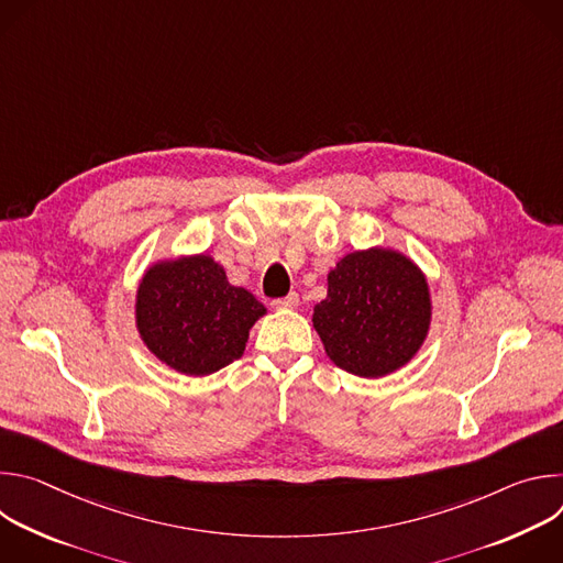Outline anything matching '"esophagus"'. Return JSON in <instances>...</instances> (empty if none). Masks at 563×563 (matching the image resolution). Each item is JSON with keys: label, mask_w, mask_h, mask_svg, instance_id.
<instances>
[{"label": "esophagus", "mask_w": 563, "mask_h": 563, "mask_svg": "<svg viewBox=\"0 0 563 563\" xmlns=\"http://www.w3.org/2000/svg\"><path fill=\"white\" fill-rule=\"evenodd\" d=\"M274 309H296L298 307V294H287L285 298H276L272 302Z\"/></svg>", "instance_id": "1"}]
</instances>
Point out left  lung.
Masks as SVG:
<instances>
[{"label":"left lung","instance_id":"1","mask_svg":"<svg viewBox=\"0 0 563 563\" xmlns=\"http://www.w3.org/2000/svg\"><path fill=\"white\" fill-rule=\"evenodd\" d=\"M311 323L334 365L361 378L387 376L408 365L430 334L428 278L398 250L350 252L330 269Z\"/></svg>","mask_w":563,"mask_h":563}]
</instances>
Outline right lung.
Segmentation results:
<instances>
[{
    "label": "right lung",
    "instance_id": "1",
    "mask_svg": "<svg viewBox=\"0 0 563 563\" xmlns=\"http://www.w3.org/2000/svg\"><path fill=\"white\" fill-rule=\"evenodd\" d=\"M267 313L227 280L209 254L151 263L135 291V328L146 350L187 376H207L243 356L250 330Z\"/></svg>",
    "mask_w": 563,
    "mask_h": 563
}]
</instances>
